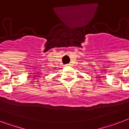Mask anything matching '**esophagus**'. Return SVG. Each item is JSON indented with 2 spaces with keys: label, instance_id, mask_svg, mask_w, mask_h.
Wrapping results in <instances>:
<instances>
[{
  "label": "esophagus",
  "instance_id": "obj_1",
  "mask_svg": "<svg viewBox=\"0 0 129 129\" xmlns=\"http://www.w3.org/2000/svg\"><path fill=\"white\" fill-rule=\"evenodd\" d=\"M66 66H67V67L70 66V63H69V64H66Z\"/></svg>",
  "mask_w": 129,
  "mask_h": 129
}]
</instances>
